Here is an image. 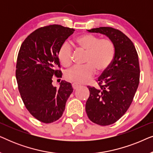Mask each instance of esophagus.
<instances>
[{
  "label": "esophagus",
  "instance_id": "obj_1",
  "mask_svg": "<svg viewBox=\"0 0 153 153\" xmlns=\"http://www.w3.org/2000/svg\"><path fill=\"white\" fill-rule=\"evenodd\" d=\"M80 86H81L80 83H72V88L74 89L78 88L80 87Z\"/></svg>",
  "mask_w": 153,
  "mask_h": 153
}]
</instances>
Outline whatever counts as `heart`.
<instances>
[{"instance_id":"heart-1","label":"heart","mask_w":153,"mask_h":153,"mask_svg":"<svg viewBox=\"0 0 153 153\" xmlns=\"http://www.w3.org/2000/svg\"><path fill=\"white\" fill-rule=\"evenodd\" d=\"M76 42L80 49L86 51L85 64L75 65L66 71L68 80L83 83L89 81L95 70L103 72L109 68L115 56V47L111 40L100 39L91 34H83L77 37ZM58 59L62 65L68 67L72 60V47L68 42H65L60 47Z\"/></svg>"}]
</instances>
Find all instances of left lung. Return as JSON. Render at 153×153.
Segmentation results:
<instances>
[{
    "mask_svg": "<svg viewBox=\"0 0 153 153\" xmlns=\"http://www.w3.org/2000/svg\"><path fill=\"white\" fill-rule=\"evenodd\" d=\"M88 31L106 35L115 47L113 62L98 78L100 87L88 86L90 96L85 103L90 120L106 126L118 120L133 101L139 83V57L132 42L118 29L100 27Z\"/></svg>",
    "mask_w": 153,
    "mask_h": 153,
    "instance_id": "1",
    "label": "left lung"
}]
</instances>
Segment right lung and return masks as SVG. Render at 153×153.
Here are the masks:
<instances>
[{
	"mask_svg": "<svg viewBox=\"0 0 153 153\" xmlns=\"http://www.w3.org/2000/svg\"><path fill=\"white\" fill-rule=\"evenodd\" d=\"M74 29L60 25L42 27L23 42L17 56L16 78L24 105L41 122L51 123L62 116L68 97L73 92L70 83L61 81L57 88L52 85L53 76H62L60 47Z\"/></svg>",
	"mask_w": 153,
	"mask_h": 153,
	"instance_id": "right-lung-1",
	"label": "right lung"
}]
</instances>
